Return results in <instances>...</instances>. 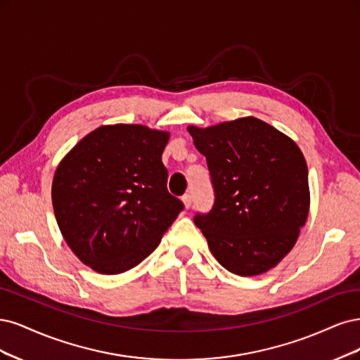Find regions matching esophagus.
<instances>
[{
	"label": "esophagus",
	"instance_id": "34e87169",
	"mask_svg": "<svg viewBox=\"0 0 360 360\" xmlns=\"http://www.w3.org/2000/svg\"><path fill=\"white\" fill-rule=\"evenodd\" d=\"M182 202H184V205H185V207H188L191 206V203H193V199H191V194H184L182 195Z\"/></svg>",
	"mask_w": 360,
	"mask_h": 360
}]
</instances>
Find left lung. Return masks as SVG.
Returning <instances> with one entry per match:
<instances>
[{"label": "left lung", "mask_w": 360, "mask_h": 360, "mask_svg": "<svg viewBox=\"0 0 360 360\" xmlns=\"http://www.w3.org/2000/svg\"><path fill=\"white\" fill-rule=\"evenodd\" d=\"M206 157L214 188L210 212H197L218 263L240 276L259 275L293 248L309 210L308 167L299 146L257 118L207 129L188 127Z\"/></svg>", "instance_id": "1"}]
</instances>
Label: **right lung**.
I'll return each instance as SVG.
<instances>
[{
  "label": "right lung",
  "mask_w": 360,
  "mask_h": 360,
  "mask_svg": "<svg viewBox=\"0 0 360 360\" xmlns=\"http://www.w3.org/2000/svg\"><path fill=\"white\" fill-rule=\"evenodd\" d=\"M169 133L137 124L103 125L58 166L56 223L68 247L96 272L117 275L143 262L184 210L161 161Z\"/></svg>",
  "instance_id": "right-lung-1"
}]
</instances>
